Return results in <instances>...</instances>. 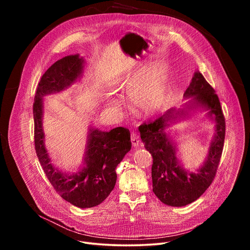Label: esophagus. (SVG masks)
Returning <instances> with one entry per match:
<instances>
[{
	"label": "esophagus",
	"instance_id": "1",
	"mask_svg": "<svg viewBox=\"0 0 250 250\" xmlns=\"http://www.w3.org/2000/svg\"><path fill=\"white\" fill-rule=\"evenodd\" d=\"M130 141H132V144H133L134 147L139 146V144H140V137L137 135V133L135 132V130H133L132 134H130Z\"/></svg>",
	"mask_w": 250,
	"mask_h": 250
}]
</instances>
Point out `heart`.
Here are the masks:
<instances>
[{
    "label": "heart",
    "mask_w": 250,
    "mask_h": 250,
    "mask_svg": "<svg viewBox=\"0 0 250 250\" xmlns=\"http://www.w3.org/2000/svg\"><path fill=\"white\" fill-rule=\"evenodd\" d=\"M130 96L137 106L145 112L158 109L165 100V86L159 73L144 78L133 77Z\"/></svg>",
    "instance_id": "1"
}]
</instances>
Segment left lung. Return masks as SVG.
<instances>
[{"instance_id":"obj_1","label":"left lung","mask_w":250,"mask_h":250,"mask_svg":"<svg viewBox=\"0 0 250 250\" xmlns=\"http://www.w3.org/2000/svg\"><path fill=\"white\" fill-rule=\"evenodd\" d=\"M183 96H194L196 104L209 109L216 121V136L211 143L208 159L198 173H188L179 166L173 143L164 132L178 111L170 109L157 120L139 126L142 142L153 157V191L162 203L172 207H182L194 202L212 185L224 147L226 130L219 97L200 72L194 73Z\"/></svg>"}]
</instances>
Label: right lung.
Listing matches in <instances>:
<instances>
[{"instance_id":"right-lung-1","label":"right lung","mask_w":250,"mask_h":250,"mask_svg":"<svg viewBox=\"0 0 250 250\" xmlns=\"http://www.w3.org/2000/svg\"><path fill=\"white\" fill-rule=\"evenodd\" d=\"M82 69V58L68 56L51 64L42 75L33 102L34 145L39 163L60 196L76 207L92 208L101 204L113 189L115 168L132 148V142L125 127L118 126L110 132L91 129L81 171L70 175L52 166L43 143L42 96L69 87L80 76Z\"/></svg>"}]
</instances>
